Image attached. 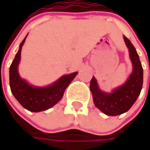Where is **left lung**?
Here are the masks:
<instances>
[{
	"label": "left lung",
	"mask_w": 150,
	"mask_h": 150,
	"mask_svg": "<svg viewBox=\"0 0 150 150\" xmlns=\"http://www.w3.org/2000/svg\"><path fill=\"white\" fill-rule=\"evenodd\" d=\"M124 39L133 64V72L126 83L113 90L112 93H106L99 89L94 77L90 82V90L95 106L109 116H117L127 112L137 100L143 86V67L139 55L129 40L124 36Z\"/></svg>",
	"instance_id": "8db88e82"
}]
</instances>
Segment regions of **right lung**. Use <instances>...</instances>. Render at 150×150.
I'll list each match as a JSON object with an SVG mask.
<instances>
[{
  "label": "right lung",
  "instance_id": "right-lung-1",
  "mask_svg": "<svg viewBox=\"0 0 150 150\" xmlns=\"http://www.w3.org/2000/svg\"><path fill=\"white\" fill-rule=\"evenodd\" d=\"M26 38L20 44V48L10 67L11 91L16 100L26 109L31 112L44 111L52 108L61 100L67 87L76 77L78 72L62 76L49 87L37 88L27 83L25 80L20 78L17 71V67L21 59V47L25 42Z\"/></svg>",
  "mask_w": 150,
  "mask_h": 150
}]
</instances>
